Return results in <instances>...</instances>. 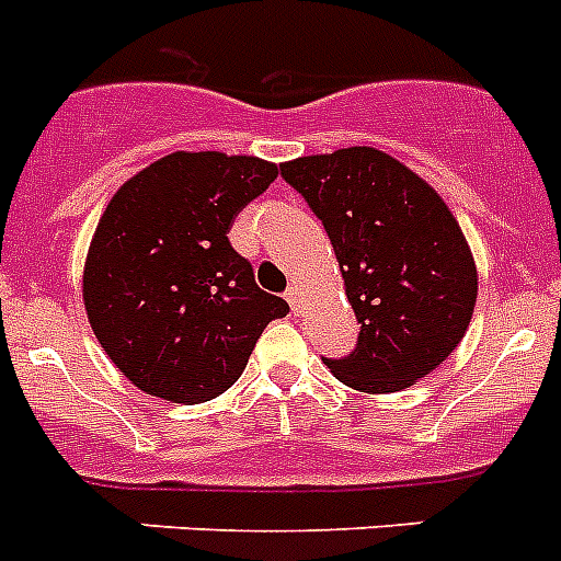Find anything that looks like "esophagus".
I'll use <instances>...</instances> for the list:
<instances>
[{"instance_id": "34e87169", "label": "esophagus", "mask_w": 561, "mask_h": 561, "mask_svg": "<svg viewBox=\"0 0 561 561\" xmlns=\"http://www.w3.org/2000/svg\"><path fill=\"white\" fill-rule=\"evenodd\" d=\"M285 299H287V305H290V310H294V313H299V301H301V287L299 285H290L285 290Z\"/></svg>"}]
</instances>
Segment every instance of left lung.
<instances>
[{
	"label": "left lung",
	"mask_w": 561,
	"mask_h": 561,
	"mask_svg": "<svg viewBox=\"0 0 561 561\" xmlns=\"http://www.w3.org/2000/svg\"><path fill=\"white\" fill-rule=\"evenodd\" d=\"M328 231L362 324L350 355L324 358L362 392L412 387L469 328L477 267L437 192L396 158L353 146L279 165Z\"/></svg>",
	"instance_id": "1"
}]
</instances>
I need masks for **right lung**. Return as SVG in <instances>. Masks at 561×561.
I'll list each match as a JSON object with an SVG mask.
<instances>
[{
  "instance_id": "obj_1",
  "label": "right lung",
  "mask_w": 561,
  "mask_h": 561,
  "mask_svg": "<svg viewBox=\"0 0 561 561\" xmlns=\"http://www.w3.org/2000/svg\"><path fill=\"white\" fill-rule=\"evenodd\" d=\"M276 165L174 152L126 180L101 217L84 267L92 333L138 389L172 403L222 396L287 301L265 294L228 242L233 217Z\"/></svg>"
}]
</instances>
